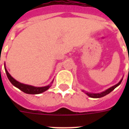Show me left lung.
I'll use <instances>...</instances> for the list:
<instances>
[{
  "label": "left lung",
  "instance_id": "obj_1",
  "mask_svg": "<svg viewBox=\"0 0 129 129\" xmlns=\"http://www.w3.org/2000/svg\"><path fill=\"white\" fill-rule=\"evenodd\" d=\"M122 80H121L117 84H116L115 86H112V87H111V88H110L109 89H108V90H106V91H104V92H102V93H98V94H93V93H90V92H86V94L88 95V96H90V97H91V98H101V97H103V96H106V95H107V94H108L110 92H111L113 90H114L115 88L117 87L118 86H119V85L120 84V83H121V82H122Z\"/></svg>",
  "mask_w": 129,
  "mask_h": 129
}]
</instances>
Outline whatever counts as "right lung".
<instances>
[{"label": "right lung", "mask_w": 129, "mask_h": 129, "mask_svg": "<svg viewBox=\"0 0 129 129\" xmlns=\"http://www.w3.org/2000/svg\"><path fill=\"white\" fill-rule=\"evenodd\" d=\"M5 71H6V74L7 76L9 78V81L11 82V84L15 86V87H17L21 90V91H23V92H25L26 94H37L42 93V92L46 91L47 90H48L49 87L51 86H45V87H34V86H29V85H26L21 84V83L17 82V80H15V79L13 78V77L11 76V75L9 74V73L7 72V70L5 68Z\"/></svg>", "instance_id": "1"}]
</instances>
